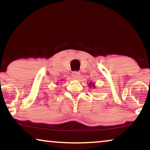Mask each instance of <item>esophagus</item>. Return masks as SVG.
<instances>
[{"mask_svg":"<svg viewBox=\"0 0 150 150\" xmlns=\"http://www.w3.org/2000/svg\"><path fill=\"white\" fill-rule=\"evenodd\" d=\"M71 76H72V77L74 78V79H78L80 76V72H79V71H73L72 74H71Z\"/></svg>","mask_w":150,"mask_h":150,"instance_id":"34e87169","label":"esophagus"}]
</instances>
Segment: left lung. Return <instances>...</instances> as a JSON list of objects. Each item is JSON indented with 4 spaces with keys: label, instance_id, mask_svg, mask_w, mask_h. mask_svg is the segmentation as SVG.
I'll return each mask as SVG.
<instances>
[{
    "label": "left lung",
    "instance_id": "1",
    "mask_svg": "<svg viewBox=\"0 0 150 150\" xmlns=\"http://www.w3.org/2000/svg\"><path fill=\"white\" fill-rule=\"evenodd\" d=\"M90 85H91H91H93V87H95V85H94V84H92V83H90Z\"/></svg>",
    "mask_w": 150,
    "mask_h": 150
}]
</instances>
